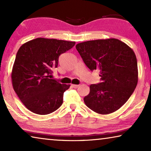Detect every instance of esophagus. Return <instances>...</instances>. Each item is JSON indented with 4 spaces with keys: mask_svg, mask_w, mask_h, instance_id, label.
<instances>
[{
    "mask_svg": "<svg viewBox=\"0 0 151 151\" xmlns=\"http://www.w3.org/2000/svg\"><path fill=\"white\" fill-rule=\"evenodd\" d=\"M78 85H71V86H72L73 88H78Z\"/></svg>",
    "mask_w": 151,
    "mask_h": 151,
    "instance_id": "1",
    "label": "esophagus"
}]
</instances>
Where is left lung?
<instances>
[{"mask_svg": "<svg viewBox=\"0 0 151 151\" xmlns=\"http://www.w3.org/2000/svg\"><path fill=\"white\" fill-rule=\"evenodd\" d=\"M76 48L91 71H100L101 83L90 86L84 102L92 111L107 114L117 111L133 93L138 83L134 51L116 39L78 43Z\"/></svg>", "mask_w": 151, "mask_h": 151, "instance_id": "left-lung-1", "label": "left lung"}]
</instances>
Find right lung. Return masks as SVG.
Wrapping results in <instances>:
<instances>
[{"label":"right lung","instance_id":"add662e5","mask_svg":"<svg viewBox=\"0 0 151 151\" xmlns=\"http://www.w3.org/2000/svg\"><path fill=\"white\" fill-rule=\"evenodd\" d=\"M75 42L37 38L18 50L12 70V84L24 105L34 113L50 114L62 105L63 94L70 85L50 78L59 56Z\"/></svg>","mask_w":151,"mask_h":151}]
</instances>
